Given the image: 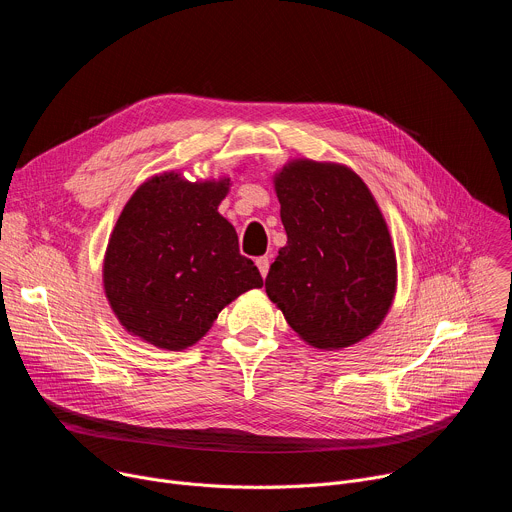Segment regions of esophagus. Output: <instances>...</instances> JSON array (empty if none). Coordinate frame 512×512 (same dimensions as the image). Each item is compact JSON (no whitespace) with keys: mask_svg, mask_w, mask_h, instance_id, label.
<instances>
[{"mask_svg":"<svg viewBox=\"0 0 512 512\" xmlns=\"http://www.w3.org/2000/svg\"><path fill=\"white\" fill-rule=\"evenodd\" d=\"M255 263H257V267H259V273L265 277L267 271H269V257H257Z\"/></svg>","mask_w":512,"mask_h":512,"instance_id":"esophagus-1","label":"esophagus"}]
</instances>
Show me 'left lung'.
<instances>
[{"instance_id":"obj_1","label":"left lung","mask_w":512,"mask_h":512,"mask_svg":"<svg viewBox=\"0 0 512 512\" xmlns=\"http://www.w3.org/2000/svg\"><path fill=\"white\" fill-rule=\"evenodd\" d=\"M287 245L265 291L308 344L338 350L367 338L387 316L397 261L385 218L352 170L296 160L275 176Z\"/></svg>"}]
</instances>
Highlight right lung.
Segmentation results:
<instances>
[{
  "instance_id": "obj_1",
  "label": "right lung",
  "mask_w": 512,
  "mask_h": 512,
  "mask_svg": "<svg viewBox=\"0 0 512 512\" xmlns=\"http://www.w3.org/2000/svg\"><path fill=\"white\" fill-rule=\"evenodd\" d=\"M229 180L188 182L168 172L143 182L107 245V300L127 328L158 348L196 344L218 312L263 279L218 214Z\"/></svg>"
}]
</instances>
